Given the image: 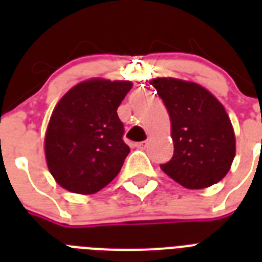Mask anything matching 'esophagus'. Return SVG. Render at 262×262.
I'll list each match as a JSON object with an SVG mask.
<instances>
[{"mask_svg": "<svg viewBox=\"0 0 262 262\" xmlns=\"http://www.w3.org/2000/svg\"><path fill=\"white\" fill-rule=\"evenodd\" d=\"M135 147L139 148V149H144V148L147 147V141H140V143H136Z\"/></svg>", "mask_w": 262, "mask_h": 262, "instance_id": "34e87169", "label": "esophagus"}]
</instances>
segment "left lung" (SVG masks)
<instances>
[{
    "label": "left lung",
    "mask_w": 262,
    "mask_h": 262,
    "mask_svg": "<svg viewBox=\"0 0 262 262\" xmlns=\"http://www.w3.org/2000/svg\"><path fill=\"white\" fill-rule=\"evenodd\" d=\"M151 84L171 119L174 155L160 168L187 189L224 178L235 156V136L223 104L201 85L160 77Z\"/></svg>",
    "instance_id": "1"
}]
</instances>
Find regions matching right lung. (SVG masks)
Here are the masks:
<instances>
[{
	"label": "right lung",
	"instance_id": "obj_1",
	"mask_svg": "<svg viewBox=\"0 0 262 262\" xmlns=\"http://www.w3.org/2000/svg\"><path fill=\"white\" fill-rule=\"evenodd\" d=\"M130 81L92 79L63 95L51 114L45 139L47 167L58 185L92 194L118 175L130 152L117 108Z\"/></svg>",
	"mask_w": 262,
	"mask_h": 262
}]
</instances>
